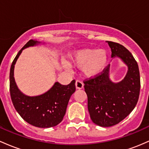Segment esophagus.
Returning a JSON list of instances; mask_svg holds the SVG:
<instances>
[{
    "label": "esophagus",
    "mask_w": 149,
    "mask_h": 149,
    "mask_svg": "<svg viewBox=\"0 0 149 149\" xmlns=\"http://www.w3.org/2000/svg\"><path fill=\"white\" fill-rule=\"evenodd\" d=\"M75 86H76V88L77 89H81V88L84 87V84L80 80H77L76 82H75Z\"/></svg>",
    "instance_id": "1"
}]
</instances>
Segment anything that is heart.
<instances>
[{"mask_svg":"<svg viewBox=\"0 0 149 149\" xmlns=\"http://www.w3.org/2000/svg\"><path fill=\"white\" fill-rule=\"evenodd\" d=\"M71 63L75 66H82V72L86 76L94 77L104 70L107 63V53L104 50L85 48L73 53Z\"/></svg>","mask_w":149,"mask_h":149,"instance_id":"b5f03b06","label":"heart"}]
</instances>
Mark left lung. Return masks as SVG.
<instances>
[{
    "mask_svg": "<svg viewBox=\"0 0 149 149\" xmlns=\"http://www.w3.org/2000/svg\"><path fill=\"white\" fill-rule=\"evenodd\" d=\"M111 57H119L128 66L125 79L115 84L109 79L110 64L100 74L83 81L88 98V110L93 123L111 127L121 122L133 111L140 93L138 64L132 54L120 43L108 41Z\"/></svg>",
    "mask_w": 149,
    "mask_h": 149,
    "instance_id": "obj_1",
    "label": "left lung"
}]
</instances>
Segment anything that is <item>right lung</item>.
I'll return each mask as SVG.
<instances>
[{
    "label": "right lung",
    "instance_id": "add662e5",
    "mask_svg": "<svg viewBox=\"0 0 149 149\" xmlns=\"http://www.w3.org/2000/svg\"><path fill=\"white\" fill-rule=\"evenodd\" d=\"M37 43L38 41L29 40L13 61L10 72V93L15 108L26 123L37 127L48 128L56 126L63 120L70 96L76 90L75 80L68 85L56 82L49 91L38 96L22 94L17 87L13 77L15 65L24 48Z\"/></svg>",
    "mask_w": 149,
    "mask_h": 149
}]
</instances>
